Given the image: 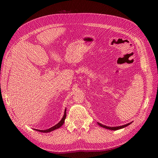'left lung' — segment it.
I'll return each instance as SVG.
<instances>
[{"instance_id": "1", "label": "left lung", "mask_w": 158, "mask_h": 158, "mask_svg": "<svg viewBox=\"0 0 158 158\" xmlns=\"http://www.w3.org/2000/svg\"><path fill=\"white\" fill-rule=\"evenodd\" d=\"M98 123V125H99V126H101L102 127H103V128H107V129H109V130H112V131L118 130V129H121V128H124V127H127L128 125H130V124H131V123H128V124H127V125H123V126H120V127H107V126L103 125H102V124H100V123Z\"/></svg>"}]
</instances>
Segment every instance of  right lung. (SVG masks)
Masks as SVG:
<instances>
[{
	"instance_id": "obj_1",
	"label": "right lung",
	"mask_w": 158,
	"mask_h": 158,
	"mask_svg": "<svg viewBox=\"0 0 158 158\" xmlns=\"http://www.w3.org/2000/svg\"><path fill=\"white\" fill-rule=\"evenodd\" d=\"M66 109H65V110H64V116H63V118H62L61 121H60L58 124H56V125H55L54 127H51V128H49V129H47V130H45V131H43V130H36V131H40V132H45H45H51V131H52L55 130V129L59 128H60V127L64 124V120H65V118H66Z\"/></svg>"
}]
</instances>
